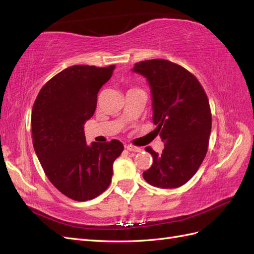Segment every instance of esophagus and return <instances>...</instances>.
<instances>
[{
  "instance_id": "esophagus-1",
  "label": "esophagus",
  "mask_w": 254,
  "mask_h": 254,
  "mask_svg": "<svg viewBox=\"0 0 254 254\" xmlns=\"http://www.w3.org/2000/svg\"><path fill=\"white\" fill-rule=\"evenodd\" d=\"M126 148H127V150H130V152H135V153H138V152H141V150H142V148H141V147L133 146V145H131V144L127 145Z\"/></svg>"
}]
</instances>
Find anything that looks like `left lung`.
I'll return each instance as SVG.
<instances>
[{"instance_id":"8db88e82","label":"left lung","mask_w":254,"mask_h":254,"mask_svg":"<svg viewBox=\"0 0 254 254\" xmlns=\"http://www.w3.org/2000/svg\"><path fill=\"white\" fill-rule=\"evenodd\" d=\"M132 71L149 84L155 131L165 143L159 155L146 147L154 161L143 178L153 187L179 188L194 176L207 152L212 128L207 96L194 75L170 61H142Z\"/></svg>"}]
</instances>
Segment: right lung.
I'll list each match as a JSON object with an SVG mask.
<instances>
[{"mask_svg":"<svg viewBox=\"0 0 254 254\" xmlns=\"http://www.w3.org/2000/svg\"><path fill=\"white\" fill-rule=\"evenodd\" d=\"M116 65L69 66L38 94L31 112L32 144L48 179L75 201L93 199L109 187L112 166L123 150L118 139L86 144L84 124L93 117L97 94Z\"/></svg>","mask_w":254,"mask_h":254,"instance_id":"right-lung-1","label":"right lung"}]
</instances>
